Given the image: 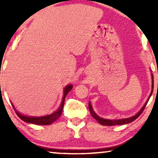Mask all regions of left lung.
I'll return each mask as SVG.
<instances>
[{"label": "left lung", "instance_id": "obj_1", "mask_svg": "<svg viewBox=\"0 0 158 158\" xmlns=\"http://www.w3.org/2000/svg\"><path fill=\"white\" fill-rule=\"evenodd\" d=\"M152 92H151V94L150 95V96H149V98L148 99V101H146V103H144V106L142 107V109L140 110V111L138 112V113L136 114L135 116H132V117H130V118H123V119H118V120H109V119H105V118H101L99 117L98 116H97L96 114H95V112L94 111V110L92 109V106L91 105H90V103L89 102V104H88V107H89V111H90V113L91 114V116L94 117L95 119L97 120V122L98 123H100L101 124L103 125V126H116V125H122V124H129V123H131L133 121H135L136 118H137L139 116L141 115V114L143 112L144 108H145L147 103H148L149 99H150L151 95L152 94V91H153V88H154V81H153V75H152Z\"/></svg>", "mask_w": 158, "mask_h": 158}]
</instances>
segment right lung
Instances as JSON below:
<instances>
[{
  "mask_svg": "<svg viewBox=\"0 0 158 158\" xmlns=\"http://www.w3.org/2000/svg\"><path fill=\"white\" fill-rule=\"evenodd\" d=\"M72 88H73L72 85H69L64 88V96H63V98H62V103L61 105H60V108L58 109V110H57V111L55 112V113H53L52 114H50V115H48V116H42V117H30V116L21 115V114H19V112H17L16 110H15L14 105H13L12 103L11 104H12L13 108H14L15 110V111H16V114H17V116H18L21 120H23V122H27V123H31V124H38V125H49V124H52L55 121H56L58 118L60 117V116H61L62 112V109H63L64 103V98H65V96H67V94L70 92V90L72 89Z\"/></svg>",
  "mask_w": 158,
  "mask_h": 158,
  "instance_id": "obj_1",
  "label": "right lung"
}]
</instances>
